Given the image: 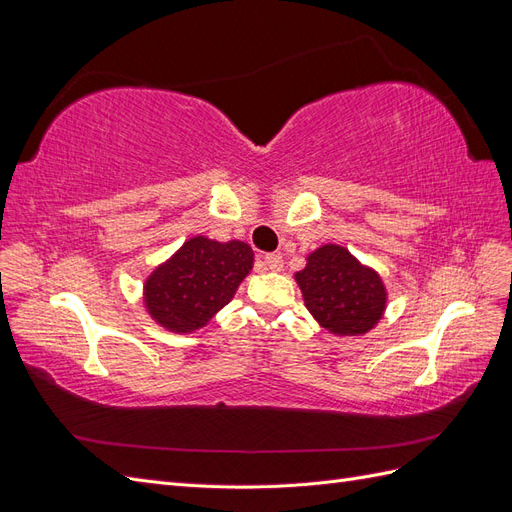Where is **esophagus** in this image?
Listing matches in <instances>:
<instances>
[{
  "mask_svg": "<svg viewBox=\"0 0 512 512\" xmlns=\"http://www.w3.org/2000/svg\"><path fill=\"white\" fill-rule=\"evenodd\" d=\"M265 265L271 271H280L284 267V258L282 254H265Z\"/></svg>",
  "mask_w": 512,
  "mask_h": 512,
  "instance_id": "obj_1",
  "label": "esophagus"
}]
</instances>
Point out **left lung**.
Here are the masks:
<instances>
[{
  "instance_id": "obj_1",
  "label": "left lung",
  "mask_w": 512,
  "mask_h": 512,
  "mask_svg": "<svg viewBox=\"0 0 512 512\" xmlns=\"http://www.w3.org/2000/svg\"><path fill=\"white\" fill-rule=\"evenodd\" d=\"M305 307L320 327L337 335H361L380 320L386 292L380 277L348 250L324 245L297 273Z\"/></svg>"
}]
</instances>
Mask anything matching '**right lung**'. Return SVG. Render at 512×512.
<instances>
[{
  "instance_id": "right-lung-1",
  "label": "right lung",
  "mask_w": 512,
  "mask_h": 512,
  "mask_svg": "<svg viewBox=\"0 0 512 512\" xmlns=\"http://www.w3.org/2000/svg\"><path fill=\"white\" fill-rule=\"evenodd\" d=\"M252 262L254 252L247 243L190 239L147 280L149 314L168 331L190 333L205 327L232 299Z\"/></svg>"
}]
</instances>
